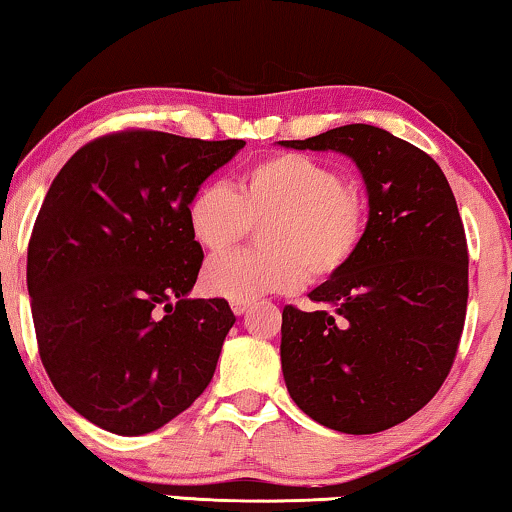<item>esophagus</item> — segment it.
I'll return each mask as SVG.
<instances>
[{
    "instance_id": "obj_1",
    "label": "esophagus",
    "mask_w": 512,
    "mask_h": 512,
    "mask_svg": "<svg viewBox=\"0 0 512 512\" xmlns=\"http://www.w3.org/2000/svg\"><path fill=\"white\" fill-rule=\"evenodd\" d=\"M230 307H233V312L237 314V317H240V314H244V312L249 310L251 303H249V300H235V303L230 305Z\"/></svg>"
}]
</instances>
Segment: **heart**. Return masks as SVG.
<instances>
[{
  "instance_id": "heart-1",
  "label": "heart",
  "mask_w": 512,
  "mask_h": 512,
  "mask_svg": "<svg viewBox=\"0 0 512 512\" xmlns=\"http://www.w3.org/2000/svg\"><path fill=\"white\" fill-rule=\"evenodd\" d=\"M193 240L221 254L261 226L263 251L214 258L202 284L209 296L256 300L291 293L340 275L359 254L368 228V200L333 165L303 153H275L242 174L240 193L207 181L186 209Z\"/></svg>"
}]
</instances>
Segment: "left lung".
Returning <instances> with one entry per match:
<instances>
[{"instance_id": "obj_1", "label": "left lung", "mask_w": 512, "mask_h": 512, "mask_svg": "<svg viewBox=\"0 0 512 512\" xmlns=\"http://www.w3.org/2000/svg\"><path fill=\"white\" fill-rule=\"evenodd\" d=\"M279 144L345 153L370 207L359 254L310 293L319 310L284 307L286 389L333 431L391 429L436 396L457 356L468 300L457 200L429 153L375 125Z\"/></svg>"}]
</instances>
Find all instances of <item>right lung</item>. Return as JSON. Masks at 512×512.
Masks as SVG:
<instances>
[{
    "label": "right lung",
    "instance_id": "1",
    "mask_svg": "<svg viewBox=\"0 0 512 512\" xmlns=\"http://www.w3.org/2000/svg\"><path fill=\"white\" fill-rule=\"evenodd\" d=\"M244 144L114 132L48 188L27 249L39 356L65 403L104 431H156L212 382L235 314L223 298H188L205 254L186 209Z\"/></svg>",
    "mask_w": 512,
    "mask_h": 512
}]
</instances>
